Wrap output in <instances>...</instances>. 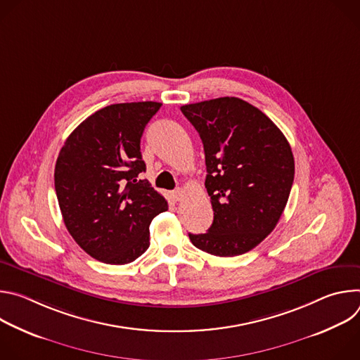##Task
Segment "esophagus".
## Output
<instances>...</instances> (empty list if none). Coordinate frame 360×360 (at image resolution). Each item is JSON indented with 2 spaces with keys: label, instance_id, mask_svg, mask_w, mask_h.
Segmentation results:
<instances>
[{
  "label": "esophagus",
  "instance_id": "obj_1",
  "mask_svg": "<svg viewBox=\"0 0 360 360\" xmlns=\"http://www.w3.org/2000/svg\"><path fill=\"white\" fill-rule=\"evenodd\" d=\"M171 196H172V199H174L175 202L182 200V198H184V191H182V189H176V191H174V192L171 193Z\"/></svg>",
  "mask_w": 360,
  "mask_h": 360
}]
</instances>
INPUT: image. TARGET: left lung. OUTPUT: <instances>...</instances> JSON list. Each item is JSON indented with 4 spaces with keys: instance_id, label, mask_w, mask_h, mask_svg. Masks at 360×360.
Returning a JSON list of instances; mask_svg holds the SVG:
<instances>
[{
    "instance_id": "obj_1",
    "label": "left lung",
    "mask_w": 360,
    "mask_h": 360,
    "mask_svg": "<svg viewBox=\"0 0 360 360\" xmlns=\"http://www.w3.org/2000/svg\"><path fill=\"white\" fill-rule=\"evenodd\" d=\"M205 150L214 222L191 242L215 256L258 246L283 214L295 176L290 145L281 129L249 102L224 96L181 107Z\"/></svg>"
}]
</instances>
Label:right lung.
I'll return each instance as SVG.
<instances>
[{
	"label": "right lung",
	"instance_id": "right-lung-1",
	"mask_svg": "<svg viewBox=\"0 0 360 360\" xmlns=\"http://www.w3.org/2000/svg\"><path fill=\"white\" fill-rule=\"evenodd\" d=\"M160 102L102 108L67 138L56 164V192L74 240L96 261L134 262L149 248V224L168 210L146 179L141 136Z\"/></svg>",
	"mask_w": 360,
	"mask_h": 360
}]
</instances>
